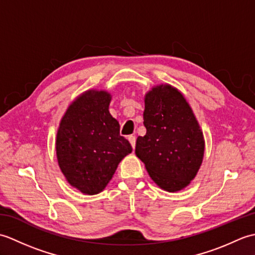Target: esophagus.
<instances>
[{"instance_id":"34e87169","label":"esophagus","mask_w":255,"mask_h":255,"mask_svg":"<svg viewBox=\"0 0 255 255\" xmlns=\"http://www.w3.org/2000/svg\"><path fill=\"white\" fill-rule=\"evenodd\" d=\"M128 140H129V142H130L132 149H134V147H136V137H134V136H128Z\"/></svg>"}]
</instances>
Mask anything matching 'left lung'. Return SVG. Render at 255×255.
Masks as SVG:
<instances>
[{"label": "left lung", "mask_w": 255, "mask_h": 255, "mask_svg": "<svg viewBox=\"0 0 255 255\" xmlns=\"http://www.w3.org/2000/svg\"><path fill=\"white\" fill-rule=\"evenodd\" d=\"M143 125L136 154L150 177L167 192L186 187L202 164L205 141L191 106L171 85L155 86L145 95Z\"/></svg>", "instance_id": "1"}]
</instances>
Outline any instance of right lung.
Returning <instances> with one entry per match:
<instances>
[{
  "label": "right lung",
  "instance_id": "right-lung-1",
  "mask_svg": "<svg viewBox=\"0 0 255 255\" xmlns=\"http://www.w3.org/2000/svg\"><path fill=\"white\" fill-rule=\"evenodd\" d=\"M111 99L105 91L85 92L69 106L57 133L59 166L72 186L88 195L102 192L132 151L108 112Z\"/></svg>",
  "mask_w": 255,
  "mask_h": 255
}]
</instances>
